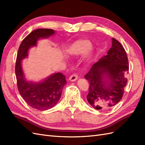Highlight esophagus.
I'll return each mask as SVG.
<instances>
[{
    "label": "esophagus",
    "instance_id": "34e87169",
    "mask_svg": "<svg viewBox=\"0 0 145 145\" xmlns=\"http://www.w3.org/2000/svg\"><path fill=\"white\" fill-rule=\"evenodd\" d=\"M77 78H78V76L77 75V74H74L69 77V80L71 82H74V81H76L77 79Z\"/></svg>",
    "mask_w": 145,
    "mask_h": 145
}]
</instances>
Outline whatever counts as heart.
Wrapping results in <instances>:
<instances>
[{
  "instance_id": "heart-1",
  "label": "heart",
  "mask_w": 145,
  "mask_h": 145,
  "mask_svg": "<svg viewBox=\"0 0 145 145\" xmlns=\"http://www.w3.org/2000/svg\"><path fill=\"white\" fill-rule=\"evenodd\" d=\"M68 54L71 56H79L85 54L86 60H90L94 54V48L90 40L88 39H79L72 43L67 49Z\"/></svg>"
}]
</instances>
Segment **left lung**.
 <instances>
[{
  "label": "left lung",
  "mask_w": 145,
  "mask_h": 145,
  "mask_svg": "<svg viewBox=\"0 0 145 145\" xmlns=\"http://www.w3.org/2000/svg\"><path fill=\"white\" fill-rule=\"evenodd\" d=\"M126 52L121 43L112 38V46L95 63L85 78L89 82L88 103L97 110L109 109L120 102L124 94L128 72Z\"/></svg>",
  "instance_id": "8db88e82"
}]
</instances>
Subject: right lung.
<instances>
[{"label":"right lung","instance_id":"add662e5","mask_svg":"<svg viewBox=\"0 0 145 145\" xmlns=\"http://www.w3.org/2000/svg\"><path fill=\"white\" fill-rule=\"evenodd\" d=\"M54 34V30L51 29L34 30L22 42L17 55L15 72L19 93L31 107L40 111L48 110L58 102L63 87L67 84L66 77L63 74L57 72L41 82L28 81L25 77L22 61L27 57L30 48L37 45L38 40L46 39Z\"/></svg>","mask_w":145,"mask_h":145}]
</instances>
